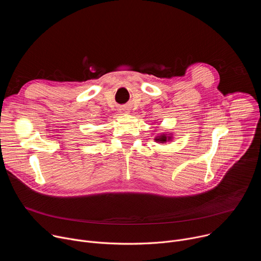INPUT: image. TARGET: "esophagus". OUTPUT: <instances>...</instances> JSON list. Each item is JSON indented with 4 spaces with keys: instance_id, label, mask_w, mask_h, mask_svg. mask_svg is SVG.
Segmentation results:
<instances>
[{
    "instance_id": "1",
    "label": "esophagus",
    "mask_w": 261,
    "mask_h": 261,
    "mask_svg": "<svg viewBox=\"0 0 261 261\" xmlns=\"http://www.w3.org/2000/svg\"><path fill=\"white\" fill-rule=\"evenodd\" d=\"M121 111H122V113H127L128 109H127V108H122V109H121Z\"/></svg>"
}]
</instances>
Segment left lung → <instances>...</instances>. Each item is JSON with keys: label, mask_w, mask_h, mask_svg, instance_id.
Segmentation results:
<instances>
[{"label": "left lung", "mask_w": 261, "mask_h": 261, "mask_svg": "<svg viewBox=\"0 0 261 261\" xmlns=\"http://www.w3.org/2000/svg\"><path fill=\"white\" fill-rule=\"evenodd\" d=\"M170 137H167L166 135H160L158 138H156V141H160V142H165L166 140H169Z\"/></svg>", "instance_id": "8db88e82"}]
</instances>
